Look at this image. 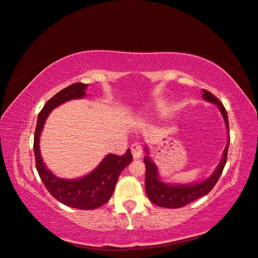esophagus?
I'll use <instances>...</instances> for the list:
<instances>
[{
	"instance_id": "34e87169",
	"label": "esophagus",
	"mask_w": 258,
	"mask_h": 258,
	"mask_svg": "<svg viewBox=\"0 0 258 258\" xmlns=\"http://www.w3.org/2000/svg\"><path fill=\"white\" fill-rule=\"evenodd\" d=\"M131 152H133L135 159H140L142 157V153H144V149H142L141 145L134 144L131 146Z\"/></svg>"
}]
</instances>
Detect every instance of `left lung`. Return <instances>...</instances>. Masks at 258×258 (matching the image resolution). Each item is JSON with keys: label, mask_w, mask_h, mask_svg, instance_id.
<instances>
[{"label": "left lung", "mask_w": 258, "mask_h": 258, "mask_svg": "<svg viewBox=\"0 0 258 258\" xmlns=\"http://www.w3.org/2000/svg\"><path fill=\"white\" fill-rule=\"evenodd\" d=\"M202 98L207 100L211 104H214L222 113L223 119L226 125V130L228 134V118L227 112L222 102L216 98L214 95H212L210 91L203 89ZM228 146H230V136H228L227 145L223 151L222 160L217 164L214 172L212 173L207 179L197 182V183H188V184H179V183H165L160 179L158 167L152 160L149 157V149L145 148L147 156L145 157L144 161L146 164V192L149 200L158 207L167 208V209H176L182 208L184 205L191 203L196 200L202 198L212 190L216 184L217 180L220 179L222 171L225 167Z\"/></svg>", "instance_id": "left-lung-1"}]
</instances>
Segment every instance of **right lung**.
<instances>
[{
	"instance_id": "1",
	"label": "right lung",
	"mask_w": 258,
	"mask_h": 258,
	"mask_svg": "<svg viewBox=\"0 0 258 258\" xmlns=\"http://www.w3.org/2000/svg\"><path fill=\"white\" fill-rule=\"evenodd\" d=\"M87 87V84L76 83L51 97L43 107L42 111L38 113L35 136H34L36 169L45 187L57 201L67 207L79 210H94L107 203L112 196L120 173L133 161V154L129 149L121 157L112 153L107 154L104 160L97 165V168L88 174L77 179H61L56 176L45 165L39 150V137L48 114L56 107L68 100L84 98Z\"/></svg>"
}]
</instances>
